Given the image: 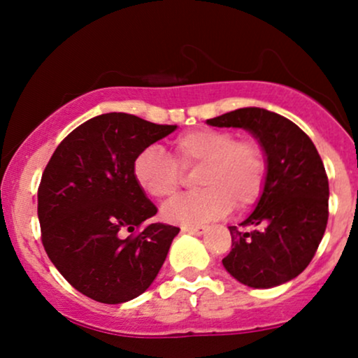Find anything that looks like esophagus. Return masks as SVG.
Wrapping results in <instances>:
<instances>
[{"label":"esophagus","instance_id":"esophagus-1","mask_svg":"<svg viewBox=\"0 0 358 358\" xmlns=\"http://www.w3.org/2000/svg\"><path fill=\"white\" fill-rule=\"evenodd\" d=\"M182 231L188 234H195V236H202V234L207 231V227H205V225H188V227H182Z\"/></svg>","mask_w":358,"mask_h":358}]
</instances>
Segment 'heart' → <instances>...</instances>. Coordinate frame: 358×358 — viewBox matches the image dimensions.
<instances>
[{"instance_id": "1", "label": "heart", "mask_w": 358, "mask_h": 358, "mask_svg": "<svg viewBox=\"0 0 358 358\" xmlns=\"http://www.w3.org/2000/svg\"><path fill=\"white\" fill-rule=\"evenodd\" d=\"M203 190L178 196L163 207L171 224H203L229 212L244 210L262 195L268 178V156L254 138H236L229 129L200 127L173 141V158L158 146L143 150L133 162L134 182L146 195L168 200L183 185L182 170H195Z\"/></svg>"}]
</instances>
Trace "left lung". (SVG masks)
<instances>
[{
	"instance_id": "obj_1",
	"label": "left lung",
	"mask_w": 358,
	"mask_h": 358,
	"mask_svg": "<svg viewBox=\"0 0 358 358\" xmlns=\"http://www.w3.org/2000/svg\"><path fill=\"white\" fill-rule=\"evenodd\" d=\"M217 127H244L264 148L268 178L254 212L229 227L232 249L222 264L250 287H273L306 269L328 222V176L310 136L293 121L261 108L207 119Z\"/></svg>"
}]
</instances>
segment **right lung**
Wrapping results in <instances>:
<instances>
[{
	"label": "right lung",
	"instance_id": "obj_1",
	"mask_svg": "<svg viewBox=\"0 0 358 358\" xmlns=\"http://www.w3.org/2000/svg\"><path fill=\"white\" fill-rule=\"evenodd\" d=\"M175 129L133 114H101L64 138L45 166L38 187L45 252L94 301L117 305L145 293L180 232L146 224L158 208L133 176L134 158Z\"/></svg>",
	"mask_w": 358,
	"mask_h": 358
}]
</instances>
